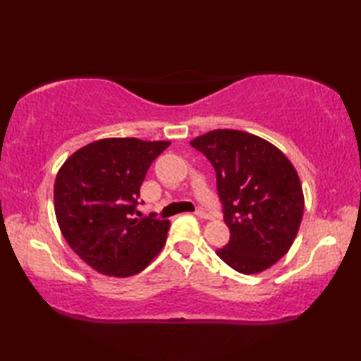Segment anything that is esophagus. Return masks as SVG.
Listing matches in <instances>:
<instances>
[{
	"instance_id": "1",
	"label": "esophagus",
	"mask_w": 361,
	"mask_h": 361,
	"mask_svg": "<svg viewBox=\"0 0 361 361\" xmlns=\"http://www.w3.org/2000/svg\"><path fill=\"white\" fill-rule=\"evenodd\" d=\"M195 215H197L199 218L210 219V215H209V213H207V212H205V210H202V209H197V210H195Z\"/></svg>"
}]
</instances>
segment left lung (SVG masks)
I'll list each match as a JSON object with an SVG mask.
<instances>
[{"mask_svg":"<svg viewBox=\"0 0 361 361\" xmlns=\"http://www.w3.org/2000/svg\"><path fill=\"white\" fill-rule=\"evenodd\" d=\"M216 172L228 245L216 250L240 274L266 271L286 255L304 212L298 172L282 151L252 133L212 130L194 138Z\"/></svg>","mask_w":361,"mask_h":361,"instance_id":"1","label":"left lung"}]
</instances>
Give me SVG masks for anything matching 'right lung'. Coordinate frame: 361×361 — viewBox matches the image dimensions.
Instances as JSON below:
<instances>
[{"label":"right lung","mask_w":361,"mask_h":361,"mask_svg":"<svg viewBox=\"0 0 361 361\" xmlns=\"http://www.w3.org/2000/svg\"><path fill=\"white\" fill-rule=\"evenodd\" d=\"M169 145L97 140L59 170L54 207L60 231L73 252L103 276H135L166 245L169 219L133 215L146 172Z\"/></svg>","instance_id":"right-lung-1"}]
</instances>
